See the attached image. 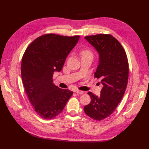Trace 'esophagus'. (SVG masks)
<instances>
[{
	"label": "esophagus",
	"mask_w": 149,
	"mask_h": 149,
	"mask_svg": "<svg viewBox=\"0 0 149 149\" xmlns=\"http://www.w3.org/2000/svg\"><path fill=\"white\" fill-rule=\"evenodd\" d=\"M75 92L77 93H79V94H83V93H84L85 92L84 91H80V90H75Z\"/></svg>",
	"instance_id": "34e87169"
}]
</instances>
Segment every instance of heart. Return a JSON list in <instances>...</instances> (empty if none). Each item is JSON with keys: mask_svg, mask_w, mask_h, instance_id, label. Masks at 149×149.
Here are the masks:
<instances>
[{"mask_svg": "<svg viewBox=\"0 0 149 149\" xmlns=\"http://www.w3.org/2000/svg\"><path fill=\"white\" fill-rule=\"evenodd\" d=\"M81 54L83 56H85V55H88V54H92L91 51L88 49H84L81 51Z\"/></svg>", "mask_w": 149, "mask_h": 149, "instance_id": "1", "label": "heart"}]
</instances>
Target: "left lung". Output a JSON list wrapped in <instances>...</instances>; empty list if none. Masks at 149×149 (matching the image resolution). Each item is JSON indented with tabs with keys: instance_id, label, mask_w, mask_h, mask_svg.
Instances as JSON below:
<instances>
[{
	"instance_id": "obj_1",
	"label": "left lung",
	"mask_w": 149,
	"mask_h": 149,
	"mask_svg": "<svg viewBox=\"0 0 149 149\" xmlns=\"http://www.w3.org/2000/svg\"><path fill=\"white\" fill-rule=\"evenodd\" d=\"M99 54V64L94 77L103 85L100 97L88 93L91 103L84 111L90 118L101 121L110 116L122 100L129 77V63L121 43L111 34H97L84 37Z\"/></svg>"
}]
</instances>
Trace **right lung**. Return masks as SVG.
<instances>
[{
    "label": "right lung",
    "mask_w": 149,
    "mask_h": 149,
    "mask_svg": "<svg viewBox=\"0 0 149 149\" xmlns=\"http://www.w3.org/2000/svg\"><path fill=\"white\" fill-rule=\"evenodd\" d=\"M79 36L46 34L37 37L22 57L21 75L28 97L42 118L51 120L60 114L73 94L52 83L54 72H60Z\"/></svg>",
    "instance_id": "1"
}]
</instances>
